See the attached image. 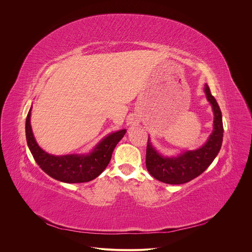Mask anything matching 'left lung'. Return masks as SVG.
<instances>
[{
  "label": "left lung",
  "instance_id": "8db88e82",
  "mask_svg": "<svg viewBox=\"0 0 252 252\" xmlns=\"http://www.w3.org/2000/svg\"><path fill=\"white\" fill-rule=\"evenodd\" d=\"M204 92L212 105L214 121L213 131L203 147L196 151L186 152L176 158H163L153 148L150 139L148 140L146 164L149 172L158 181L168 185L189 183L201 174L220 153L223 137L221 111L207 84L204 86Z\"/></svg>",
  "mask_w": 252,
  "mask_h": 252
}]
</instances>
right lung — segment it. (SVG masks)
<instances>
[{
    "label": "right lung",
    "mask_w": 252,
    "mask_h": 252,
    "mask_svg": "<svg viewBox=\"0 0 252 252\" xmlns=\"http://www.w3.org/2000/svg\"><path fill=\"white\" fill-rule=\"evenodd\" d=\"M31 110L32 107L26 120V137L29 149L39 166L51 177L63 183H88L97 177L109 164L116 146L126 133V129H122L107 135L93 153L87 156L56 157L44 152L35 142L30 124Z\"/></svg>",
    "instance_id": "1"
}]
</instances>
